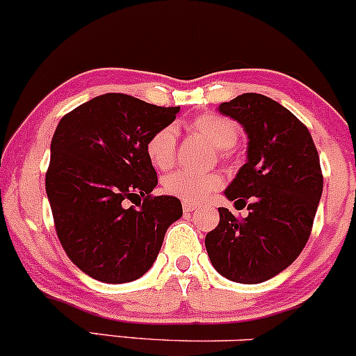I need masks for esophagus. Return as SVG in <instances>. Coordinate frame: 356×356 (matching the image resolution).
<instances>
[{
  "label": "esophagus",
  "mask_w": 356,
  "mask_h": 356,
  "mask_svg": "<svg viewBox=\"0 0 356 356\" xmlns=\"http://www.w3.org/2000/svg\"><path fill=\"white\" fill-rule=\"evenodd\" d=\"M183 210H185V211H193V210H197V205H193V203L183 202Z\"/></svg>",
  "instance_id": "obj_1"
}]
</instances>
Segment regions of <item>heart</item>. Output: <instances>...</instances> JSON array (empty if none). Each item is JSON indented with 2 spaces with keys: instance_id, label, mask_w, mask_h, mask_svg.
Here are the masks:
<instances>
[{
  "instance_id": "obj_1",
  "label": "heart",
  "mask_w": 356,
  "mask_h": 356,
  "mask_svg": "<svg viewBox=\"0 0 356 356\" xmlns=\"http://www.w3.org/2000/svg\"><path fill=\"white\" fill-rule=\"evenodd\" d=\"M191 129L202 134L217 149H229L237 143L238 127L229 118L218 114H202L191 122ZM146 154L151 165L159 170H170L177 156V129L165 126L151 134L146 143ZM222 186V177L217 173L197 175L179 170L163 179V188L171 197L186 203H200Z\"/></svg>"
}]
</instances>
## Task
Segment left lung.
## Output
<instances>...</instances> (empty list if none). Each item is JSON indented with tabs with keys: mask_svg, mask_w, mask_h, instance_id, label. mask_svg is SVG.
<instances>
[{
	"mask_svg": "<svg viewBox=\"0 0 356 356\" xmlns=\"http://www.w3.org/2000/svg\"><path fill=\"white\" fill-rule=\"evenodd\" d=\"M218 111L241 122L249 138L247 163L225 190L249 215L218 209L220 222L205 247L223 277L257 284L293 264L309 238L323 193L318 149L296 115L262 94L247 92Z\"/></svg>",
	"mask_w": 356,
	"mask_h": 356,
	"instance_id": "obj_1",
	"label": "left lung"
}]
</instances>
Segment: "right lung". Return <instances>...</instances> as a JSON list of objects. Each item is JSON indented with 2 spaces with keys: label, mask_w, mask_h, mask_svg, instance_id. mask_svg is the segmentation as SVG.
Returning a JSON list of instances; mask_svg holds the SVG:
<instances>
[{
  "label": "right lung",
  "mask_w": 356,
  "mask_h": 356,
  "mask_svg": "<svg viewBox=\"0 0 356 356\" xmlns=\"http://www.w3.org/2000/svg\"><path fill=\"white\" fill-rule=\"evenodd\" d=\"M178 111L111 92L60 119L47 195L63 250L97 281L141 277L156 261L166 229L183 215L178 198L151 195L158 175L146 154L151 134L171 124Z\"/></svg>",
  "instance_id": "add662e5"
}]
</instances>
